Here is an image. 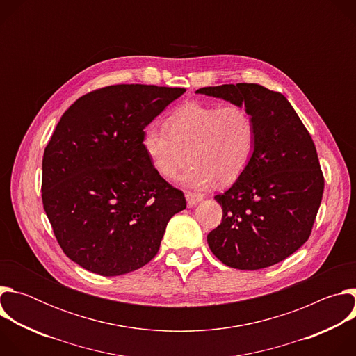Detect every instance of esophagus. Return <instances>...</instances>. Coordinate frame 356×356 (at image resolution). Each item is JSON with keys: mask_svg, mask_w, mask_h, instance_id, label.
<instances>
[{"mask_svg": "<svg viewBox=\"0 0 356 356\" xmlns=\"http://www.w3.org/2000/svg\"><path fill=\"white\" fill-rule=\"evenodd\" d=\"M202 198H204V194H201V193H194V191H187L186 193V200H187L188 207L195 206L197 202H200Z\"/></svg>", "mask_w": 356, "mask_h": 356, "instance_id": "esophagus-1", "label": "esophagus"}]
</instances>
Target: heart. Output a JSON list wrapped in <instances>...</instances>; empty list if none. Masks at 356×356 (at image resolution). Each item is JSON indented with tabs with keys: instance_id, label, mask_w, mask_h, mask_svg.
<instances>
[{
	"instance_id": "1",
	"label": "heart",
	"mask_w": 356,
	"mask_h": 356,
	"mask_svg": "<svg viewBox=\"0 0 356 356\" xmlns=\"http://www.w3.org/2000/svg\"><path fill=\"white\" fill-rule=\"evenodd\" d=\"M166 125L152 122L142 132V149L152 168L173 180L190 161L184 180L207 187L235 180L249 163L257 143V124L239 104L187 103L175 110Z\"/></svg>"
}]
</instances>
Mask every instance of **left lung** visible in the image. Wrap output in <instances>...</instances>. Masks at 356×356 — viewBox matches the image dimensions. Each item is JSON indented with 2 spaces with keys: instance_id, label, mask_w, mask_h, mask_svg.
<instances>
[{
  "instance_id": "obj_1",
  "label": "left lung",
  "mask_w": 356,
  "mask_h": 356,
  "mask_svg": "<svg viewBox=\"0 0 356 356\" xmlns=\"http://www.w3.org/2000/svg\"><path fill=\"white\" fill-rule=\"evenodd\" d=\"M197 92L245 106L257 124L252 158L238 180L214 198L221 224L207 235L227 266L258 270L290 257L312 234L324 193L317 149L287 98L252 83Z\"/></svg>"
}]
</instances>
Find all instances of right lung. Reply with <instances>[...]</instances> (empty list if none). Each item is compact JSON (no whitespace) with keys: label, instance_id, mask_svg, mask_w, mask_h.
I'll return each instance as SVG.
<instances>
[{"label":"right lung","instance_id":"add662e5","mask_svg":"<svg viewBox=\"0 0 356 356\" xmlns=\"http://www.w3.org/2000/svg\"><path fill=\"white\" fill-rule=\"evenodd\" d=\"M186 88L115 84L90 91L62 115L42 161V202L73 262L101 276L155 258L181 190L152 168L142 132Z\"/></svg>","mask_w":356,"mask_h":356}]
</instances>
